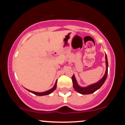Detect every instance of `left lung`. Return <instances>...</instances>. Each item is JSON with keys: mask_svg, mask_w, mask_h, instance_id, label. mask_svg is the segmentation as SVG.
<instances>
[{"mask_svg": "<svg viewBox=\"0 0 125 125\" xmlns=\"http://www.w3.org/2000/svg\"><path fill=\"white\" fill-rule=\"evenodd\" d=\"M105 60H106V72L105 73H104V76H103L102 78L101 79L99 80L97 82L95 83L90 84V85L87 86L86 87H81L77 83L76 79L75 76L74 75L72 76V80L73 82V87L74 89V90L76 91L78 93L81 94H91L94 92L95 91H96L97 90H98L103 85V84L104 83V82H105L106 79L107 78V72H108V62H107V56L106 54H105Z\"/></svg>", "mask_w": 125, "mask_h": 125, "instance_id": "obj_1", "label": "left lung"}]
</instances>
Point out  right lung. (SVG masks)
Here are the masks:
<instances>
[{
  "instance_id": "add662e5",
  "label": "right lung",
  "mask_w": 125,
  "mask_h": 125,
  "mask_svg": "<svg viewBox=\"0 0 125 125\" xmlns=\"http://www.w3.org/2000/svg\"><path fill=\"white\" fill-rule=\"evenodd\" d=\"M56 86H57V81H56L55 84H54V86L51 89L47 90V91H46V92H36L31 91V90H28V89H26V90H28L29 92H31V93H32V94H35V95H37V96H44V95H48V94H51L52 92H53L54 90H55L56 89Z\"/></svg>"
}]
</instances>
